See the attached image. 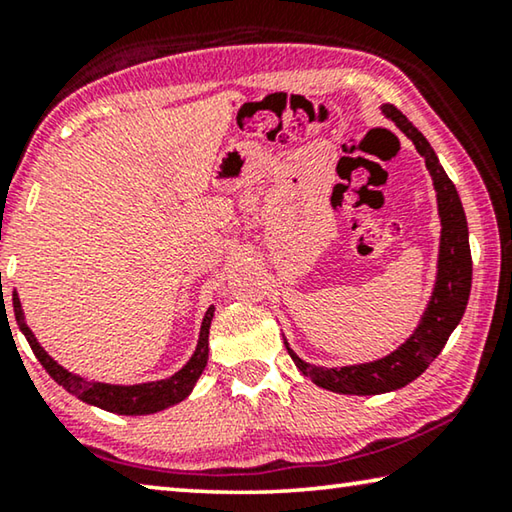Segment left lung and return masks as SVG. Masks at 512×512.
I'll use <instances>...</instances> for the list:
<instances>
[{
    "label": "left lung",
    "instance_id": "obj_1",
    "mask_svg": "<svg viewBox=\"0 0 512 512\" xmlns=\"http://www.w3.org/2000/svg\"><path fill=\"white\" fill-rule=\"evenodd\" d=\"M380 111L415 143L417 152L426 161L428 173L433 177V186L437 193V212H440L442 223L437 275L431 300H428V307L424 310V316H421L419 326L405 339V344L385 355V358L364 364H351V367L326 369L300 360L285 339L291 360L303 371V376L310 378L314 385L337 394H385L401 389L419 378L428 369V364L440 355L451 332L456 330L462 314H465L469 291H472L469 230L456 186L449 180V175L444 173L440 159H437L431 143L426 141V136L394 104H383Z\"/></svg>",
    "mask_w": 512,
    "mask_h": 512
}]
</instances>
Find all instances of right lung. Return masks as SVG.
I'll return each instance as SVG.
<instances>
[{"mask_svg":"<svg viewBox=\"0 0 512 512\" xmlns=\"http://www.w3.org/2000/svg\"><path fill=\"white\" fill-rule=\"evenodd\" d=\"M13 310H15V321H18L22 335L27 337L31 351L36 353L38 362L43 364L45 371L50 373L56 383H59L72 396H77L79 401L95 405V408H102L107 412H116V415H127V417L152 415V412L166 410V408H170V405L184 401L186 396L191 394L193 385L198 383L200 373L207 367L209 326H212V319H214V305H209V310L205 312V319H202L198 346H196V351H193L191 360L186 362L180 371L173 373L170 378L152 380V383H139V385L97 383V380H88L84 376H77V373L68 371L66 367H61L59 362L45 353V348L38 344L36 335L27 326L20 298L15 291H13Z\"/></svg>","mask_w":512,"mask_h":512,"instance_id":"add662e5","label":"right lung"}]
</instances>
